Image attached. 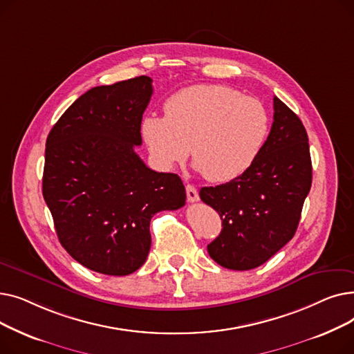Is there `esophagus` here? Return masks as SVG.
Segmentation results:
<instances>
[{
	"label": "esophagus",
	"mask_w": 354,
	"mask_h": 354,
	"mask_svg": "<svg viewBox=\"0 0 354 354\" xmlns=\"http://www.w3.org/2000/svg\"><path fill=\"white\" fill-rule=\"evenodd\" d=\"M187 198L189 202H198L199 201V194L196 191V188L194 187V185H187Z\"/></svg>",
	"instance_id": "esophagus-1"
}]
</instances>
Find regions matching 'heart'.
<instances>
[{"mask_svg": "<svg viewBox=\"0 0 354 354\" xmlns=\"http://www.w3.org/2000/svg\"><path fill=\"white\" fill-rule=\"evenodd\" d=\"M270 116L254 97L222 84L185 87L165 102V116L149 113L140 133L155 163L172 169L192 152L207 180L222 183L247 172L267 140Z\"/></svg>", "mask_w": 354, "mask_h": 354, "instance_id": "heart-1", "label": "heart"}]
</instances>
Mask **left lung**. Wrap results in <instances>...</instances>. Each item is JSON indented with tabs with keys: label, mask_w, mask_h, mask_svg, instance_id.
Instances as JSON below:
<instances>
[{
	"label": "left lung",
	"mask_w": 354,
	"mask_h": 354,
	"mask_svg": "<svg viewBox=\"0 0 354 354\" xmlns=\"http://www.w3.org/2000/svg\"><path fill=\"white\" fill-rule=\"evenodd\" d=\"M311 178L306 129L274 96L270 135L250 169L234 180L199 191L201 199L222 219L221 234L208 245L209 257L238 271L268 261L294 236Z\"/></svg>",
	"instance_id": "left-lung-1"
}]
</instances>
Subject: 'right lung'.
<instances>
[{"mask_svg": "<svg viewBox=\"0 0 354 354\" xmlns=\"http://www.w3.org/2000/svg\"><path fill=\"white\" fill-rule=\"evenodd\" d=\"M152 93L147 76L93 87L48 133L43 196L60 244L91 271L139 270L151 250L152 216L187 201L178 175L149 169L135 152Z\"/></svg>", "mask_w": 354, "mask_h": 354, "instance_id": "add662e5", "label": "right lung"}]
</instances>
